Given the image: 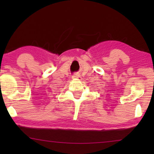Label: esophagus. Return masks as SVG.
Wrapping results in <instances>:
<instances>
[{"mask_svg": "<svg viewBox=\"0 0 154 154\" xmlns=\"http://www.w3.org/2000/svg\"><path fill=\"white\" fill-rule=\"evenodd\" d=\"M72 79H81V75H80L79 74H75V75H73V76H72Z\"/></svg>", "mask_w": 154, "mask_h": 154, "instance_id": "1", "label": "esophagus"}]
</instances>
